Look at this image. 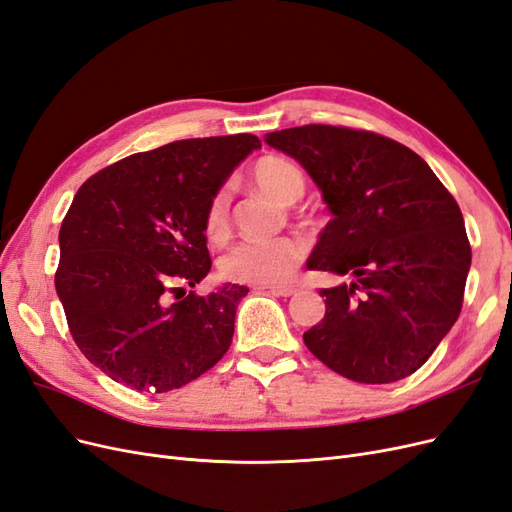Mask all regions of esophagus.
I'll use <instances>...</instances> for the list:
<instances>
[{
	"instance_id": "obj_1",
	"label": "esophagus",
	"mask_w": 512,
	"mask_h": 512,
	"mask_svg": "<svg viewBox=\"0 0 512 512\" xmlns=\"http://www.w3.org/2000/svg\"><path fill=\"white\" fill-rule=\"evenodd\" d=\"M269 290L275 297H292L297 292V286H262V290Z\"/></svg>"
}]
</instances>
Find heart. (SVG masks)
<instances>
[{
  "instance_id": "obj_1",
  "label": "heart",
  "mask_w": 512,
  "mask_h": 512,
  "mask_svg": "<svg viewBox=\"0 0 512 512\" xmlns=\"http://www.w3.org/2000/svg\"><path fill=\"white\" fill-rule=\"evenodd\" d=\"M254 183L282 205H294L305 192L301 170L284 158H262L254 166ZM209 239L220 241L228 232V196L220 190L209 200L205 213ZM305 245L297 239L282 237L273 241H241L222 256L220 271L230 282L275 286L288 282L301 265Z\"/></svg>"
}]
</instances>
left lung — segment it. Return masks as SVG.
Wrapping results in <instances>:
<instances>
[{
  "instance_id": "8db88e82",
  "label": "left lung",
  "mask_w": 512,
  "mask_h": 512,
  "mask_svg": "<svg viewBox=\"0 0 512 512\" xmlns=\"http://www.w3.org/2000/svg\"><path fill=\"white\" fill-rule=\"evenodd\" d=\"M265 143L307 170L333 215L307 269L348 277L320 290L327 312L305 346L354 382L414 374L461 312L472 250L455 198L421 156L374 132L314 123Z\"/></svg>"
}]
</instances>
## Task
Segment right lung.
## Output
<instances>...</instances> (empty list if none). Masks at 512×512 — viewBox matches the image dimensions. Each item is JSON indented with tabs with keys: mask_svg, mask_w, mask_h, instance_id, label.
Returning <instances> with one entry per match:
<instances>
[{
	"mask_svg": "<svg viewBox=\"0 0 512 512\" xmlns=\"http://www.w3.org/2000/svg\"><path fill=\"white\" fill-rule=\"evenodd\" d=\"M256 149L254 134L175 141L106 166L76 192L59 230L55 288L76 346L108 378L168 393L230 348L250 290L170 297L183 290L177 282L194 288L211 271L209 200Z\"/></svg>",
	"mask_w": 512,
	"mask_h": 512,
	"instance_id": "1",
	"label": "right lung"
}]
</instances>
